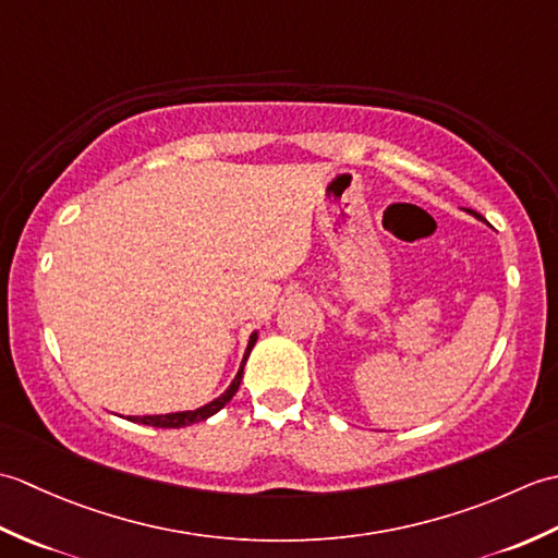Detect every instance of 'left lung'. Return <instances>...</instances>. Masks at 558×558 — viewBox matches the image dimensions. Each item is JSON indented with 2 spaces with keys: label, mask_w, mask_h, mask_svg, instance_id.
<instances>
[{
  "label": "left lung",
  "mask_w": 558,
  "mask_h": 558,
  "mask_svg": "<svg viewBox=\"0 0 558 558\" xmlns=\"http://www.w3.org/2000/svg\"><path fill=\"white\" fill-rule=\"evenodd\" d=\"M468 213H470V216H472V218H477V220H482V222H487V220H484V218L480 216V213H475V210H470V208H468Z\"/></svg>",
  "instance_id": "left-lung-1"
}]
</instances>
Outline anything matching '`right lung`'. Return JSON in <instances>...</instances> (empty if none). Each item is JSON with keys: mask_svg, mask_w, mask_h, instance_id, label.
Here are the masks:
<instances>
[{"mask_svg": "<svg viewBox=\"0 0 558 558\" xmlns=\"http://www.w3.org/2000/svg\"><path fill=\"white\" fill-rule=\"evenodd\" d=\"M256 340H258V333L254 330V333L248 336L244 357H242V364H240V372H236V376L232 378V384L225 388L216 400H210V402H206V405H201L196 410H182V412H168V414H144V417H126V420L136 422V424H146V426H160V429H180V426L206 422L208 417H213V414L220 412L225 405H228L232 396L236 393V388H240V381H242V374H244V364L248 360V354H252Z\"/></svg>", "mask_w": 558, "mask_h": 558, "instance_id": "add662e5", "label": "right lung"}]
</instances>
